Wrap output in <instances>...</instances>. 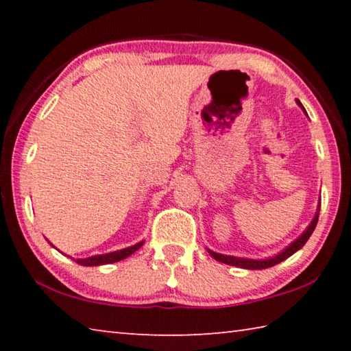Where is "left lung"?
<instances>
[{
    "label": "left lung",
    "instance_id": "left-lung-1",
    "mask_svg": "<svg viewBox=\"0 0 351 351\" xmlns=\"http://www.w3.org/2000/svg\"><path fill=\"white\" fill-rule=\"evenodd\" d=\"M297 105H299L300 108L305 111L304 105H302L299 100H297ZM305 114H306V111H305ZM319 210H320V204H317V210H316V213H314L311 223L308 224V228L304 230V232L297 237V239L293 243H291V245L285 247L283 251H280L276 255H272V257H268V258H245V257H235V255H224V254H219V252H213L212 249H207V252H209L215 260L221 261V263L237 266V268H243V269H266V268H271V266H274L277 263H280V261L287 260L294 252H297L299 249L304 247V245L308 241V239L311 237L313 230L316 229V224H317V219H319Z\"/></svg>",
    "mask_w": 351,
    "mask_h": 351
}]
</instances>
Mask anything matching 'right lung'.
<instances>
[{"mask_svg":"<svg viewBox=\"0 0 351 351\" xmlns=\"http://www.w3.org/2000/svg\"><path fill=\"white\" fill-rule=\"evenodd\" d=\"M52 247H56L52 245L51 241H47ZM144 245V240L136 243L133 246H128V247H123V249H119V251L114 252H108V254H99V255H91V257H86V258H73L75 263H79L82 266H100V265H110V263H116V261H121L123 258L130 257V255L134 254L138 249Z\"/></svg>","mask_w":351,"mask_h":351,"instance_id":"right-lung-1","label":"right lung"}]
</instances>
